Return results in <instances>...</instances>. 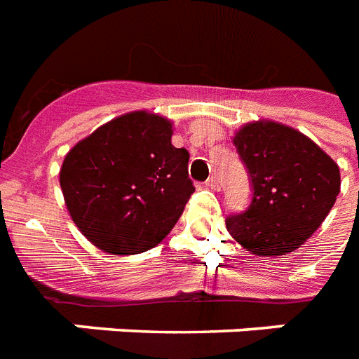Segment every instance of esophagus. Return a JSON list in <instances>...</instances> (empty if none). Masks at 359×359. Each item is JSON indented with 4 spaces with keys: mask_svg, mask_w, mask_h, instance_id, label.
<instances>
[{
    "mask_svg": "<svg viewBox=\"0 0 359 359\" xmlns=\"http://www.w3.org/2000/svg\"><path fill=\"white\" fill-rule=\"evenodd\" d=\"M205 184H207L208 188H214V190H218V188H219L218 177H216V175H212V177H208V180H207V182H205Z\"/></svg>",
    "mask_w": 359,
    "mask_h": 359,
    "instance_id": "1",
    "label": "esophagus"
}]
</instances>
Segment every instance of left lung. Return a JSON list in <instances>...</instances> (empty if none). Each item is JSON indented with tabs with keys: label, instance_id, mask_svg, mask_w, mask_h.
<instances>
[{
	"label": "left lung",
	"instance_id": "left-lung-1",
	"mask_svg": "<svg viewBox=\"0 0 359 359\" xmlns=\"http://www.w3.org/2000/svg\"><path fill=\"white\" fill-rule=\"evenodd\" d=\"M233 143L253 191L244 212L227 216V231L257 255L298 250L334 207L337 163L298 130L270 121L245 124Z\"/></svg>",
	"mask_w": 359,
	"mask_h": 359
}]
</instances>
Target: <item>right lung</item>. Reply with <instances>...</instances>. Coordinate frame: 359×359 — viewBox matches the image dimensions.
<instances>
[{"label": "right lung", "instance_id": "obj_1", "mask_svg": "<svg viewBox=\"0 0 359 359\" xmlns=\"http://www.w3.org/2000/svg\"><path fill=\"white\" fill-rule=\"evenodd\" d=\"M171 123L147 111L109 121L67 154L61 190L74 224L108 253L160 244L196 191L190 152L171 145Z\"/></svg>", "mask_w": 359, "mask_h": 359}]
</instances>
